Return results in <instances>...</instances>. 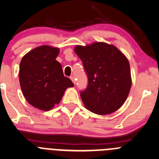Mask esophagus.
I'll return each instance as SVG.
<instances>
[{"label": "esophagus", "instance_id": "34e87169", "mask_svg": "<svg viewBox=\"0 0 159 159\" xmlns=\"http://www.w3.org/2000/svg\"><path fill=\"white\" fill-rule=\"evenodd\" d=\"M70 79H71V80L72 81V83H73L74 84H75V77L74 76H70Z\"/></svg>", "mask_w": 159, "mask_h": 159}]
</instances>
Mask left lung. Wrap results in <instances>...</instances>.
Instances as JSON below:
<instances>
[{
  "label": "left lung",
  "mask_w": 159,
  "mask_h": 159,
  "mask_svg": "<svg viewBox=\"0 0 159 159\" xmlns=\"http://www.w3.org/2000/svg\"><path fill=\"white\" fill-rule=\"evenodd\" d=\"M75 52L82 60L88 81L87 88L80 91L86 108L99 115L119 109L131 87L127 58L115 46L101 42L76 46Z\"/></svg>",
  "instance_id": "left-lung-1"
}]
</instances>
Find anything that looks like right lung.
<instances>
[{"label": "right lung", "mask_w": 159, "mask_h": 159, "mask_svg": "<svg viewBox=\"0 0 159 159\" xmlns=\"http://www.w3.org/2000/svg\"><path fill=\"white\" fill-rule=\"evenodd\" d=\"M58 48L40 46L27 53L19 65V83L26 101L35 108L49 111L58 104L68 87H73L56 61Z\"/></svg>", "instance_id": "right-lung-1"}]
</instances>
